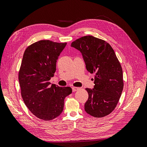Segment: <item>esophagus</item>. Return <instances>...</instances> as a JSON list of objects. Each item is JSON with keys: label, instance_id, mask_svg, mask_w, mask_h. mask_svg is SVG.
I'll list each match as a JSON object with an SVG mask.
<instances>
[{"label": "esophagus", "instance_id": "34e87169", "mask_svg": "<svg viewBox=\"0 0 147 147\" xmlns=\"http://www.w3.org/2000/svg\"><path fill=\"white\" fill-rule=\"evenodd\" d=\"M79 88H77V87H72V91L73 92H75V91H78V90H79Z\"/></svg>", "mask_w": 147, "mask_h": 147}]
</instances>
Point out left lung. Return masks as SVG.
<instances>
[{"instance_id":"1","label":"left lung","mask_w":147,"mask_h":147,"mask_svg":"<svg viewBox=\"0 0 147 147\" xmlns=\"http://www.w3.org/2000/svg\"><path fill=\"white\" fill-rule=\"evenodd\" d=\"M71 47L82 53L86 70L95 74L94 88H86L89 97L84 110L96 118L107 116L117 107L124 86L123 70L113 49L91 35L77 39Z\"/></svg>"}]
</instances>
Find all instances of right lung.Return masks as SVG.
<instances>
[{
    "instance_id": "add662e5",
    "label": "right lung",
    "mask_w": 147,
    "mask_h": 147,
    "mask_svg": "<svg viewBox=\"0 0 147 147\" xmlns=\"http://www.w3.org/2000/svg\"><path fill=\"white\" fill-rule=\"evenodd\" d=\"M66 45L44 40L29 45L24 53L18 74L22 98L31 113L44 121L59 116L65 97L72 92L70 87L50 86L49 82Z\"/></svg>"
}]
</instances>
